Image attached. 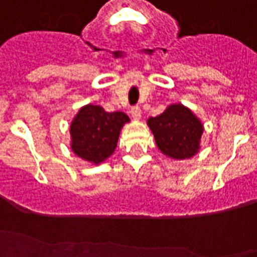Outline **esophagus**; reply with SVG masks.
Segmentation results:
<instances>
[{"mask_svg": "<svg viewBox=\"0 0 257 257\" xmlns=\"http://www.w3.org/2000/svg\"><path fill=\"white\" fill-rule=\"evenodd\" d=\"M131 114H132V117L135 120H140L141 118V108L140 107H133L131 109Z\"/></svg>", "mask_w": 257, "mask_h": 257, "instance_id": "obj_1", "label": "esophagus"}]
</instances>
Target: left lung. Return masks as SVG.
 Returning <instances> with one entry per match:
<instances>
[{
	"mask_svg": "<svg viewBox=\"0 0 257 257\" xmlns=\"http://www.w3.org/2000/svg\"><path fill=\"white\" fill-rule=\"evenodd\" d=\"M157 148L166 157L186 160L201 149L203 124L182 104H170L160 116L148 118Z\"/></svg>",
	"mask_w": 257,
	"mask_h": 257,
	"instance_id": "8db88e82",
	"label": "left lung"
}]
</instances>
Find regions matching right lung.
Masks as SVG:
<instances>
[{"mask_svg": "<svg viewBox=\"0 0 257 257\" xmlns=\"http://www.w3.org/2000/svg\"><path fill=\"white\" fill-rule=\"evenodd\" d=\"M129 121L124 112H107L87 104L71 121V150L84 161L101 164L113 154L122 126Z\"/></svg>", "mask_w": 257, "mask_h": 257, "instance_id": "right-lung-1", "label": "right lung"}]
</instances>
